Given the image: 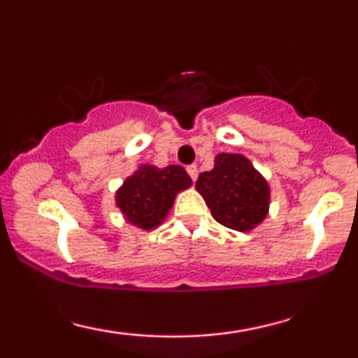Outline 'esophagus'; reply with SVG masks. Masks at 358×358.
Returning a JSON list of instances; mask_svg holds the SVG:
<instances>
[{
  "label": "esophagus",
  "mask_w": 358,
  "mask_h": 358,
  "mask_svg": "<svg viewBox=\"0 0 358 358\" xmlns=\"http://www.w3.org/2000/svg\"><path fill=\"white\" fill-rule=\"evenodd\" d=\"M187 171H188V175H190V178L193 180V182H195L196 176H199V168H196V165L187 166Z\"/></svg>",
  "instance_id": "34e87169"
}]
</instances>
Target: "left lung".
Instances as JSON below:
<instances>
[{"label":"left lung","instance_id":"obj_1","mask_svg":"<svg viewBox=\"0 0 358 358\" xmlns=\"http://www.w3.org/2000/svg\"><path fill=\"white\" fill-rule=\"evenodd\" d=\"M195 188L213 219L234 231H252L269 212V185L242 155H217L213 170L200 173Z\"/></svg>","mask_w":358,"mask_h":358}]
</instances>
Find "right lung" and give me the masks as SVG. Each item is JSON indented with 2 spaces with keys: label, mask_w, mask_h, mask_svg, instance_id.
<instances>
[{
  "label": "right lung",
  "mask_w": 358,
  "mask_h": 358,
  "mask_svg": "<svg viewBox=\"0 0 358 358\" xmlns=\"http://www.w3.org/2000/svg\"><path fill=\"white\" fill-rule=\"evenodd\" d=\"M192 187L185 168L141 165L116 192V205L129 224L151 231L166 219L176 193Z\"/></svg>",
  "instance_id": "obj_1"
}]
</instances>
